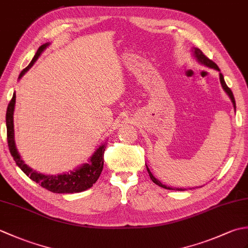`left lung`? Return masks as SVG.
<instances>
[{
	"label": "left lung",
	"instance_id": "8db88e82",
	"mask_svg": "<svg viewBox=\"0 0 248 248\" xmlns=\"http://www.w3.org/2000/svg\"><path fill=\"white\" fill-rule=\"evenodd\" d=\"M192 54H193V56L195 57V59H196V61H197L198 62H200V64H202V65H203V66H205V67H208V68H211V69H214V70H217V71L219 72V81H220V84H222V87H223V89L225 91V93L228 94V97L230 98L231 102H232V104H233V108H234V109H235V101H234L233 93H232V92H231V89L227 86V84L225 83L224 76L222 75V73H220V70H219V68L217 67V65L215 64V62H213L212 61H210V60L208 59V57L202 53V50L198 49V48H195V46H193V48H192ZM146 167H147V170H148V173H149V176H150V178H151V180L154 181V182L156 184V186H161V187H163V188H166V189H172V191H186V188H182V187H172V186H165V184L161 183L160 180H157V179H156L154 175H152L150 170L148 168V166L146 165ZM193 188H194V187H193ZM189 189H191V188H189Z\"/></svg>",
	"mask_w": 248,
	"mask_h": 248
}]
</instances>
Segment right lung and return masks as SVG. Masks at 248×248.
Segmentation results:
<instances>
[{
	"label": "right lung",
	"mask_w": 248,
	"mask_h": 248,
	"mask_svg": "<svg viewBox=\"0 0 248 248\" xmlns=\"http://www.w3.org/2000/svg\"><path fill=\"white\" fill-rule=\"evenodd\" d=\"M50 43H46L43 46H40L37 50L36 54L34 55L33 60L30 62V65L21 71L19 76V80L22 78L26 72H28L33 65L38 60V57L41 53L48 48ZM16 105V93L13 94L12 101L9 102L7 112H6V128H7V141L10 155L14 157L21 170H22L26 176L30 177L31 180L36 183H39V186L46 188L50 192L57 193V194H73L84 192L86 189L91 188L93 183H96L98 178L101 175L103 170V154L105 150V144L103 143L101 146H99L93 152L92 156H89L88 162L77 167L76 170H71L70 172H62L60 175H46L43 172H38L34 170L33 168L26 165L24 161L21 157L18 152L17 147H16L15 141V128H14V112Z\"/></svg>",
	"instance_id": "add662e5"
}]
</instances>
